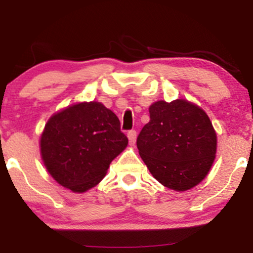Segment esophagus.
I'll return each mask as SVG.
<instances>
[{
	"label": "esophagus",
	"instance_id": "obj_1",
	"mask_svg": "<svg viewBox=\"0 0 253 253\" xmlns=\"http://www.w3.org/2000/svg\"><path fill=\"white\" fill-rule=\"evenodd\" d=\"M127 136H128V140H129V144L134 145L135 144V139H136V130L132 129V130H128V133H127Z\"/></svg>",
	"mask_w": 253,
	"mask_h": 253
}]
</instances>
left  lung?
I'll return each instance as SVG.
<instances>
[{"mask_svg": "<svg viewBox=\"0 0 253 253\" xmlns=\"http://www.w3.org/2000/svg\"><path fill=\"white\" fill-rule=\"evenodd\" d=\"M150 121L136 139L150 172L169 189H191L210 172L216 153V133L199 106L185 100L151 104Z\"/></svg>", "mask_w": 253, "mask_h": 253, "instance_id": "obj_1", "label": "left lung"}]
</instances>
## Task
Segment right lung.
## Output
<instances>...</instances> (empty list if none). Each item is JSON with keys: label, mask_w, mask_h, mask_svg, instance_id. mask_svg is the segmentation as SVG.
Returning <instances> with one entry per match:
<instances>
[{"label": "right lung", "mask_w": 253, "mask_h": 253, "mask_svg": "<svg viewBox=\"0 0 253 253\" xmlns=\"http://www.w3.org/2000/svg\"><path fill=\"white\" fill-rule=\"evenodd\" d=\"M127 144L117 115L92 101L52 115L40 138V152L46 169L60 185L84 193L101 182Z\"/></svg>", "instance_id": "right-lung-1"}]
</instances>
